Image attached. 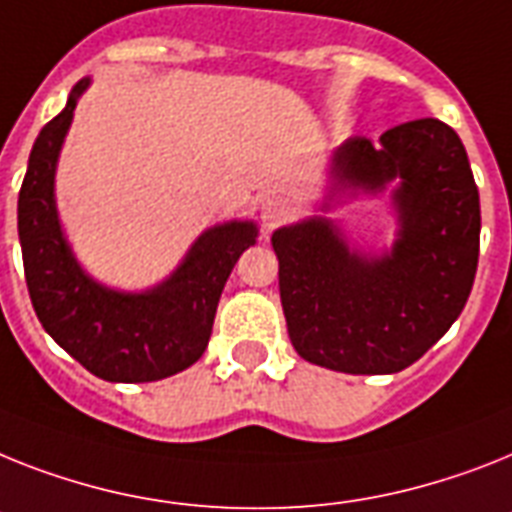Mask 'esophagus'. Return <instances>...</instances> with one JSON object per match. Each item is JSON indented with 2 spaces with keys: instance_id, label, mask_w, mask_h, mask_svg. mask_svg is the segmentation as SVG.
I'll use <instances>...</instances> for the list:
<instances>
[{
  "instance_id": "esophagus-1",
  "label": "esophagus",
  "mask_w": 512,
  "mask_h": 512,
  "mask_svg": "<svg viewBox=\"0 0 512 512\" xmlns=\"http://www.w3.org/2000/svg\"><path fill=\"white\" fill-rule=\"evenodd\" d=\"M290 214H293V209H290V204H287L285 198H280V196L266 198V201H261V206H259L261 227H264L266 232L274 230L277 225H282V222H285Z\"/></svg>"
}]
</instances>
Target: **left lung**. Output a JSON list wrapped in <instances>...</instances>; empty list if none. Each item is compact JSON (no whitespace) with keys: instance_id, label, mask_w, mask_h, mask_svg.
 Instances as JSON below:
<instances>
[{"instance_id":"1","label":"left lung","mask_w":512,"mask_h":512,"mask_svg":"<svg viewBox=\"0 0 512 512\" xmlns=\"http://www.w3.org/2000/svg\"><path fill=\"white\" fill-rule=\"evenodd\" d=\"M391 190L392 249L361 252L323 217L342 197ZM322 214L272 232L287 335L298 356L342 374H395L460 316L479 264L481 209L458 133L424 117L379 143L348 138L329 156Z\"/></svg>"}]
</instances>
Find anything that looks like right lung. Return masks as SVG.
Listing matches in <instances>:
<instances>
[{
  "label": "right lung",
  "mask_w": 512,
  "mask_h": 512,
  "mask_svg": "<svg viewBox=\"0 0 512 512\" xmlns=\"http://www.w3.org/2000/svg\"><path fill=\"white\" fill-rule=\"evenodd\" d=\"M83 78L65 109L38 133L18 198V235L38 322L80 366L107 382H156L188 369L209 345L219 295L240 253L259 238L251 219L204 230L175 272L146 290L101 285L75 259L62 230L54 177Z\"/></svg>",
  "instance_id": "right-lung-1"
}]
</instances>
